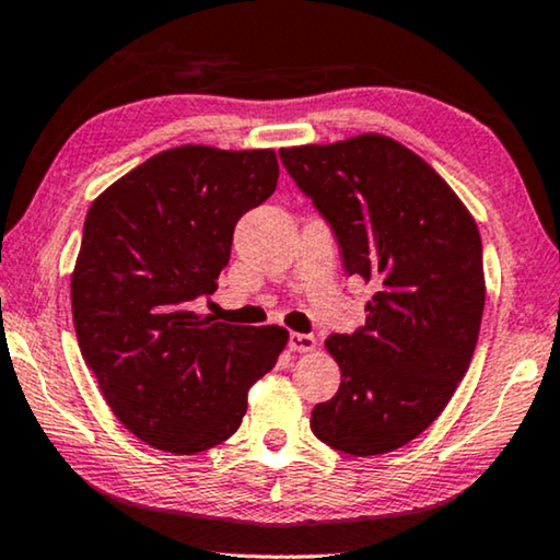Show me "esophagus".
I'll use <instances>...</instances> for the list:
<instances>
[{"mask_svg": "<svg viewBox=\"0 0 560 560\" xmlns=\"http://www.w3.org/2000/svg\"><path fill=\"white\" fill-rule=\"evenodd\" d=\"M288 346H290V351L307 353V351H313V348H315V338L311 334H290Z\"/></svg>", "mask_w": 560, "mask_h": 560, "instance_id": "34e87169", "label": "esophagus"}]
</instances>
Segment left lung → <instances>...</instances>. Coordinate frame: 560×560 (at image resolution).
<instances>
[{
  "instance_id": "1",
  "label": "left lung",
  "mask_w": 560,
  "mask_h": 560,
  "mask_svg": "<svg viewBox=\"0 0 560 560\" xmlns=\"http://www.w3.org/2000/svg\"><path fill=\"white\" fill-rule=\"evenodd\" d=\"M280 161L334 230L346 272L376 285L366 326L326 340L340 386L311 429L346 455H386L467 374L485 307L480 232L450 184L388 136L293 145Z\"/></svg>"
}]
</instances>
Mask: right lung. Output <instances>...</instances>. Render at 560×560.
<instances>
[{
  "instance_id": "1",
  "label": "right lung",
  "mask_w": 560,
  "mask_h": 560,
  "mask_svg": "<svg viewBox=\"0 0 560 560\" xmlns=\"http://www.w3.org/2000/svg\"><path fill=\"white\" fill-rule=\"evenodd\" d=\"M272 149L161 151L88 209L72 270L80 353L128 432L197 455L237 432L247 392L288 343L280 326L199 318L230 262L234 224L278 186Z\"/></svg>"
}]
</instances>
